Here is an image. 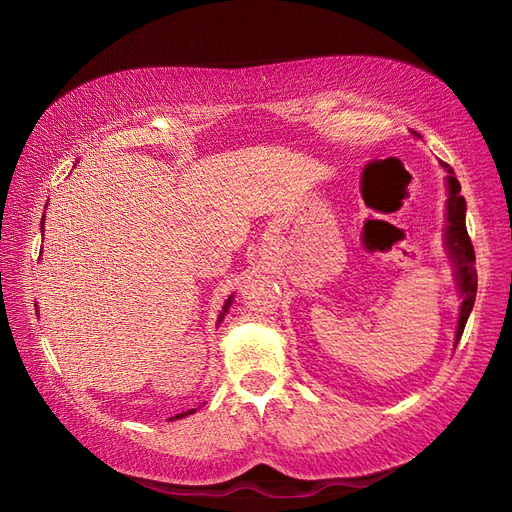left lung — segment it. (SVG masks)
Returning a JSON list of instances; mask_svg holds the SVG:
<instances>
[{
    "instance_id": "1",
    "label": "left lung",
    "mask_w": 512,
    "mask_h": 512,
    "mask_svg": "<svg viewBox=\"0 0 512 512\" xmlns=\"http://www.w3.org/2000/svg\"><path fill=\"white\" fill-rule=\"evenodd\" d=\"M418 136V134H416ZM447 176V189H449V200H447V250L455 264V277H458L460 295H462V306H460V321H458V332H455V345H458L460 336L464 332V325L469 321V314L475 303V292H477V270H475V250L471 244V237L466 233V200L460 195V182L455 178L453 169L442 162Z\"/></svg>"
}]
</instances>
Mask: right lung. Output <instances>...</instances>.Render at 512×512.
<instances>
[{
    "label": "right lung",
    "mask_w": 512,
    "mask_h": 512,
    "mask_svg": "<svg viewBox=\"0 0 512 512\" xmlns=\"http://www.w3.org/2000/svg\"><path fill=\"white\" fill-rule=\"evenodd\" d=\"M41 228H43V226H41ZM231 301H233V295L226 299V303H224V308H222V314H220V319H217V321H222V319H224V314L228 312V306H231ZM191 413H195V409H189V411H184V413H178V416H173V418H176V420H178V418H184V416H191ZM173 418H171V420H173Z\"/></svg>",
    "instance_id": "add662e5"
}]
</instances>
